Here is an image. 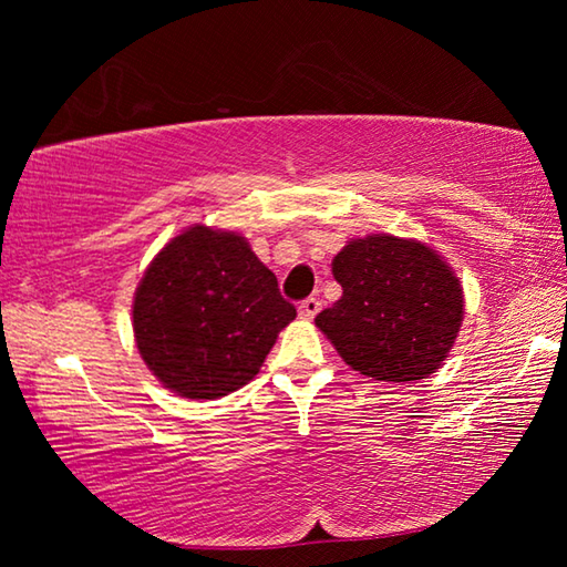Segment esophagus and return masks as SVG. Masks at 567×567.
Listing matches in <instances>:
<instances>
[{"label":"esophagus","mask_w":567,"mask_h":567,"mask_svg":"<svg viewBox=\"0 0 567 567\" xmlns=\"http://www.w3.org/2000/svg\"><path fill=\"white\" fill-rule=\"evenodd\" d=\"M297 312H300L302 320H312L315 315L320 312V300L318 297H307V300H302L300 307H297Z\"/></svg>","instance_id":"34e87169"}]
</instances>
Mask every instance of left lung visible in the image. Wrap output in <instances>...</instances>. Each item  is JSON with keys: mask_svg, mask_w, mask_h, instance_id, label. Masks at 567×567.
I'll return each mask as SVG.
<instances>
[{"mask_svg": "<svg viewBox=\"0 0 567 567\" xmlns=\"http://www.w3.org/2000/svg\"><path fill=\"white\" fill-rule=\"evenodd\" d=\"M342 297L315 324L354 372L380 382L425 380L463 328L460 277L437 249L388 233L350 239L332 260Z\"/></svg>", "mask_w": 567, "mask_h": 567, "instance_id": "1", "label": "left lung"}]
</instances>
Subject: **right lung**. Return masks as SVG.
<instances>
[{
  "label": "right lung",
  "mask_w": 567,
  "mask_h": 567,
  "mask_svg": "<svg viewBox=\"0 0 567 567\" xmlns=\"http://www.w3.org/2000/svg\"><path fill=\"white\" fill-rule=\"evenodd\" d=\"M295 318L247 237L203 223L159 249L132 302L140 358L187 400H217L247 385Z\"/></svg>",
  "instance_id": "add662e5"
}]
</instances>
